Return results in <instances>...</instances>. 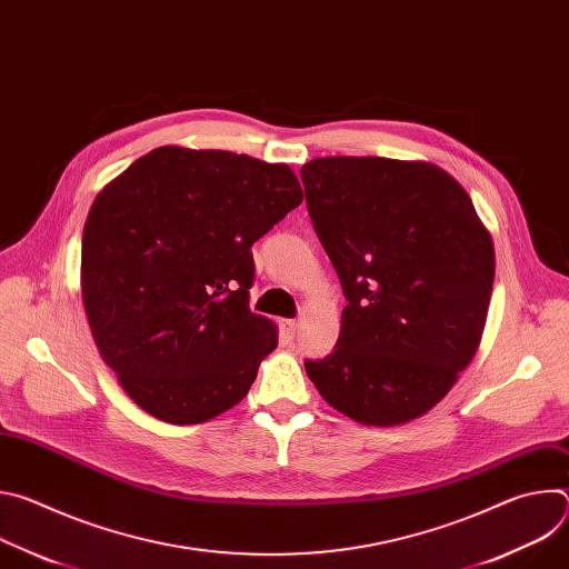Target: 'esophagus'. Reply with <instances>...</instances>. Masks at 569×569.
<instances>
[{"instance_id":"obj_1","label":"esophagus","mask_w":569,"mask_h":569,"mask_svg":"<svg viewBox=\"0 0 569 569\" xmlns=\"http://www.w3.org/2000/svg\"><path fill=\"white\" fill-rule=\"evenodd\" d=\"M281 329H283V338L290 342V340H295V336H297L299 323H297L295 319H286V321L281 323Z\"/></svg>"}]
</instances>
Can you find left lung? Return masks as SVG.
<instances>
[{
    "instance_id": "left-lung-1",
    "label": "left lung",
    "mask_w": 569,
    "mask_h": 569,
    "mask_svg": "<svg viewBox=\"0 0 569 569\" xmlns=\"http://www.w3.org/2000/svg\"><path fill=\"white\" fill-rule=\"evenodd\" d=\"M306 204L345 297L331 356L306 373L331 408L365 426L423 417L481 340L496 252L463 187L428 161L317 157Z\"/></svg>"
}]
</instances>
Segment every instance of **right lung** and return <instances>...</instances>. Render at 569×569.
<instances>
[{"label":"right lung","instance_id":"1","mask_svg":"<svg viewBox=\"0 0 569 569\" xmlns=\"http://www.w3.org/2000/svg\"><path fill=\"white\" fill-rule=\"evenodd\" d=\"M301 200L286 164L180 146L97 196L80 290L101 358L143 412L189 426L246 398L279 342L250 310L252 246Z\"/></svg>","mask_w":569,"mask_h":569}]
</instances>
